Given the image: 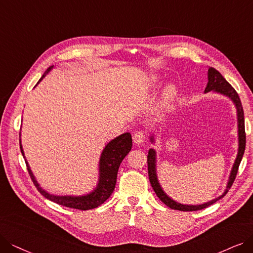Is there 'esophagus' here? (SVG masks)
Wrapping results in <instances>:
<instances>
[{"label":"esophagus","instance_id":"34e87169","mask_svg":"<svg viewBox=\"0 0 253 253\" xmlns=\"http://www.w3.org/2000/svg\"><path fill=\"white\" fill-rule=\"evenodd\" d=\"M144 140H145V136H144V134L142 132H136L134 134V136H133L134 143L137 144V145L142 144L144 142Z\"/></svg>","mask_w":253,"mask_h":253}]
</instances>
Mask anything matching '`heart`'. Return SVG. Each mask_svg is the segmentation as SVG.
Instances as JSON below:
<instances>
[{"label": "heart", "instance_id": "1", "mask_svg": "<svg viewBox=\"0 0 253 253\" xmlns=\"http://www.w3.org/2000/svg\"><path fill=\"white\" fill-rule=\"evenodd\" d=\"M159 81H160L159 77L157 76L151 77L150 82H149L150 87H156L159 84ZM176 96H177V87L174 84L167 85L163 91V95H162V105H163V107L165 108L171 106L173 104Z\"/></svg>", "mask_w": 253, "mask_h": 253}]
</instances>
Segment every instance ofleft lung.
Here are the masks:
<instances>
[{"mask_svg": "<svg viewBox=\"0 0 253 253\" xmlns=\"http://www.w3.org/2000/svg\"><path fill=\"white\" fill-rule=\"evenodd\" d=\"M210 91H213L219 94L224 95L228 97L232 103H234L236 109H237V119H238V140H239V147H238V154L237 158L235 160V163L232 165L230 174L228 177V181L226 185V189L224 190L223 193H222L220 196L216 197L215 199H211L206 204H201V205H183L179 204L177 201L173 200L170 196H168L163 188L161 187L158 175H157V153L154 148H150L148 150V155H147V165H148V176H149V181L151 184V187H153L155 193L157 196L160 198V200L163 201V203L172 210H177V211H198V210H203L211 205L215 204L217 200L221 199L228 192V189L231 187L232 183L236 178V175L238 173V169L240 166V163L242 161V158H243L244 151H245V145H246V135H245V121H244V111L243 107H242L240 97L237 93L236 90L231 87V85L227 82V81L222 77V75L216 70L213 67H209L208 70V84L205 89V92L208 93ZM149 141L151 143H155V134H150Z\"/></svg>", "mask_w": 253, "mask_h": 253, "instance_id": "8db88e82", "label": "left lung"}]
</instances>
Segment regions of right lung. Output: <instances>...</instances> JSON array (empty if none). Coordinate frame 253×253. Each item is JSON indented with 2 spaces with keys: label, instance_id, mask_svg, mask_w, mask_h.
Instances as JSON below:
<instances>
[{
  "label": "right lung",
  "instance_id": "1",
  "mask_svg": "<svg viewBox=\"0 0 253 253\" xmlns=\"http://www.w3.org/2000/svg\"><path fill=\"white\" fill-rule=\"evenodd\" d=\"M54 68V65L49 66L43 76L40 78L38 83L42 81L49 72ZM37 83V84H38ZM21 137V136H19ZM133 140L132 135L129 133L121 134L118 137L114 138L110 141V142L105 146V148L102 151V155L99 158L98 163V180L96 187L87 194L84 195H55L50 194L47 191H45L42 186L39 185L38 181L36 180L31 168L29 166L28 161L25 157V153L22 145V141L19 139V146H21L22 155L25 159L26 165L29 171V174L31 176L33 183L37 190L40 192V194L43 195L45 198H47L50 201L61 205L67 208L77 209L81 211L86 210H92L100 205H103L105 201L113 193L116 178H117V172L120 166V163L126 158V156L129 153L132 149Z\"/></svg>",
  "mask_w": 253,
  "mask_h": 253
}]
</instances>
